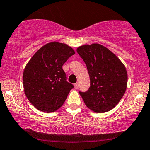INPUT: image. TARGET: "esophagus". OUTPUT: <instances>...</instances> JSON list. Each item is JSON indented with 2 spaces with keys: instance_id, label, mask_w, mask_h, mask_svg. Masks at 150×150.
<instances>
[{
  "instance_id": "1",
  "label": "esophagus",
  "mask_w": 150,
  "mask_h": 150,
  "mask_svg": "<svg viewBox=\"0 0 150 150\" xmlns=\"http://www.w3.org/2000/svg\"><path fill=\"white\" fill-rule=\"evenodd\" d=\"M74 87H75V89L78 88H79V83H78V82L75 83V84H74Z\"/></svg>"
}]
</instances>
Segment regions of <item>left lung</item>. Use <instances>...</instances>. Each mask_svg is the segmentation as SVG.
Here are the masks:
<instances>
[{
  "label": "left lung",
  "instance_id": "8db88e82",
  "mask_svg": "<svg viewBox=\"0 0 150 150\" xmlns=\"http://www.w3.org/2000/svg\"><path fill=\"white\" fill-rule=\"evenodd\" d=\"M77 52L86 64L90 88L79 92L85 105L96 113L111 111L120 101L127 87V72L120 59L99 43L83 45Z\"/></svg>",
  "mask_w": 150,
  "mask_h": 150
}]
</instances>
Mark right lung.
Here are the masks:
<instances>
[{"label":"right lung","instance_id":"add662e5","mask_svg":"<svg viewBox=\"0 0 150 150\" xmlns=\"http://www.w3.org/2000/svg\"><path fill=\"white\" fill-rule=\"evenodd\" d=\"M75 53L66 43L52 41L39 48L26 64L24 93L36 109L52 113L64 105L73 85L66 81L62 66Z\"/></svg>","mask_w":150,"mask_h":150}]
</instances>
